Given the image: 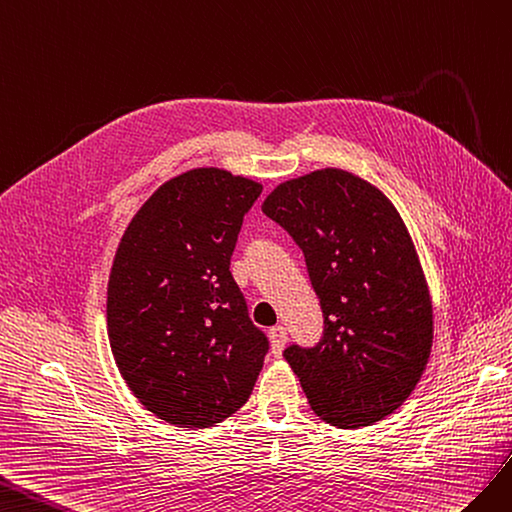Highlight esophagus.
I'll use <instances>...</instances> for the list:
<instances>
[{
  "label": "esophagus",
  "mask_w": 512,
  "mask_h": 512,
  "mask_svg": "<svg viewBox=\"0 0 512 512\" xmlns=\"http://www.w3.org/2000/svg\"><path fill=\"white\" fill-rule=\"evenodd\" d=\"M270 343H272V354L281 356L285 343H287V330L285 326H274L270 328Z\"/></svg>",
  "instance_id": "34e87169"
}]
</instances>
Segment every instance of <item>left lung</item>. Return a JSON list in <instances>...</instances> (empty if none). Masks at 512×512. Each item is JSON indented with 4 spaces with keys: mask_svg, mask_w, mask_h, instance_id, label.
I'll return each instance as SVG.
<instances>
[{
    "mask_svg": "<svg viewBox=\"0 0 512 512\" xmlns=\"http://www.w3.org/2000/svg\"><path fill=\"white\" fill-rule=\"evenodd\" d=\"M261 210L302 248L324 313L317 345L283 352L311 410L339 429L390 416L433 343L429 287L397 208L358 175L321 169L276 186Z\"/></svg>",
    "mask_w": 512,
    "mask_h": 512,
    "instance_id": "1",
    "label": "left lung"
}]
</instances>
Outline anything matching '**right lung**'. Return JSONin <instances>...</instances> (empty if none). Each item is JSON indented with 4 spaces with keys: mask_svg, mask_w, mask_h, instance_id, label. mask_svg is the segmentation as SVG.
Returning <instances> with one entry per match:
<instances>
[{
    "mask_svg": "<svg viewBox=\"0 0 512 512\" xmlns=\"http://www.w3.org/2000/svg\"><path fill=\"white\" fill-rule=\"evenodd\" d=\"M261 184L203 167L165 182L126 227L107 287V332L128 388L169 425L236 414L268 337L231 276L244 214Z\"/></svg>",
    "mask_w": 512,
    "mask_h": 512,
    "instance_id": "add662e5",
    "label": "right lung"
}]
</instances>
